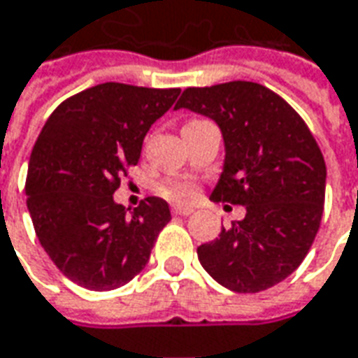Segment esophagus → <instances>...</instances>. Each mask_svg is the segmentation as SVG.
<instances>
[{
    "mask_svg": "<svg viewBox=\"0 0 358 358\" xmlns=\"http://www.w3.org/2000/svg\"><path fill=\"white\" fill-rule=\"evenodd\" d=\"M192 211H194L192 208H178V206L172 208V213H174V215H189Z\"/></svg>",
    "mask_w": 358,
    "mask_h": 358,
    "instance_id": "obj_1",
    "label": "esophagus"
}]
</instances>
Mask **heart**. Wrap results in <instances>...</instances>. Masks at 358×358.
Returning a JSON list of instances; mask_svg holds the SVG:
<instances>
[{
	"instance_id": "b5f03b06",
	"label": "heart",
	"mask_w": 358,
	"mask_h": 358,
	"mask_svg": "<svg viewBox=\"0 0 358 358\" xmlns=\"http://www.w3.org/2000/svg\"><path fill=\"white\" fill-rule=\"evenodd\" d=\"M196 184H192L188 180H176V182H169L162 186V194L170 199H176V201H189V199L196 198Z\"/></svg>"
}]
</instances>
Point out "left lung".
Returning a JSON list of instances; mask_svg holds the SVG:
<instances>
[{
	"label": "left lung",
	"instance_id": "obj_1",
	"mask_svg": "<svg viewBox=\"0 0 358 358\" xmlns=\"http://www.w3.org/2000/svg\"><path fill=\"white\" fill-rule=\"evenodd\" d=\"M180 108L221 129L225 162L211 199L247 210L199 245V262L229 290H268L300 266L317 235L327 176L322 150L296 109L255 82L186 87Z\"/></svg>",
	"mask_w": 358,
	"mask_h": 358
}]
</instances>
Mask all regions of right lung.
Instances as JSON below:
<instances>
[{
    "label": "right lung",
    "mask_w": 358,
    "mask_h": 358,
    "mask_svg": "<svg viewBox=\"0 0 358 358\" xmlns=\"http://www.w3.org/2000/svg\"><path fill=\"white\" fill-rule=\"evenodd\" d=\"M178 94L106 82L46 119L29 160L27 208L46 255L78 286L115 290L147 266L169 203L150 196L127 213L113 194Z\"/></svg>",
    "instance_id": "add662e5"
}]
</instances>
